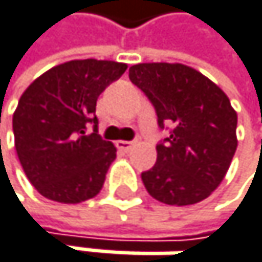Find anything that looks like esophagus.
Returning a JSON list of instances; mask_svg holds the SVG:
<instances>
[{
    "instance_id": "esophagus-1",
    "label": "esophagus",
    "mask_w": 262,
    "mask_h": 262,
    "mask_svg": "<svg viewBox=\"0 0 262 262\" xmlns=\"http://www.w3.org/2000/svg\"><path fill=\"white\" fill-rule=\"evenodd\" d=\"M116 146L119 149L122 151H130L134 146H135V142H127V140H119V142H116Z\"/></svg>"
}]
</instances>
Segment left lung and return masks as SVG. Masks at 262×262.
<instances>
[{"label":"left lung","mask_w":262,"mask_h":262,"mask_svg":"<svg viewBox=\"0 0 262 262\" xmlns=\"http://www.w3.org/2000/svg\"><path fill=\"white\" fill-rule=\"evenodd\" d=\"M158 114L172 127L156 146V164L142 180L155 200L174 206L195 205L226 177L237 149V113L208 77L185 64L143 62L128 69Z\"/></svg>","instance_id":"8db88e82"}]
</instances>
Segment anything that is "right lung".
<instances>
[{"label": "right lung", "instance_id": "add662e5", "mask_svg": "<svg viewBox=\"0 0 262 262\" xmlns=\"http://www.w3.org/2000/svg\"><path fill=\"white\" fill-rule=\"evenodd\" d=\"M125 71L127 64L116 61H67L22 93L12 116L15 151L45 198L75 205L103 188L116 146L98 135L96 99ZM90 123L94 132L88 134Z\"/></svg>", "mask_w": 262, "mask_h": 262}]
</instances>
